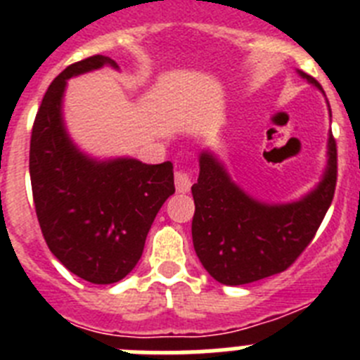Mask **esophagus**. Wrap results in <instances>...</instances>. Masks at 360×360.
I'll list each match as a JSON object with an SVG mask.
<instances>
[{"label":"esophagus","instance_id":"obj_1","mask_svg":"<svg viewBox=\"0 0 360 360\" xmlns=\"http://www.w3.org/2000/svg\"><path fill=\"white\" fill-rule=\"evenodd\" d=\"M174 186H176L178 193H189L191 186H193V176L187 171L180 169L174 173Z\"/></svg>","mask_w":360,"mask_h":360}]
</instances>
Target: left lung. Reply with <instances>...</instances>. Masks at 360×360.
Segmentation results:
<instances>
[{
    "label": "left lung",
    "mask_w": 360,
    "mask_h": 360,
    "mask_svg": "<svg viewBox=\"0 0 360 360\" xmlns=\"http://www.w3.org/2000/svg\"><path fill=\"white\" fill-rule=\"evenodd\" d=\"M323 90L314 77L299 72ZM337 144L328 136V165L323 180L297 202L270 205L254 200L232 182L211 151L200 155L193 245L203 269L224 285H247L287 270L316 236L333 200Z\"/></svg>",
    "instance_id": "1"
}]
</instances>
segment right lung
Masks as SVG:
<instances>
[{
  "label": "right lung",
  "mask_w": 360,
  "mask_h": 360,
  "mask_svg": "<svg viewBox=\"0 0 360 360\" xmlns=\"http://www.w3.org/2000/svg\"><path fill=\"white\" fill-rule=\"evenodd\" d=\"M104 65L119 68L110 57L91 56L63 70L44 94L30 139L32 195L44 241L72 274L95 285L135 269L153 219L174 193L171 162H101L70 141L61 110L66 81Z\"/></svg>",
  "instance_id": "right-lung-1"
}]
</instances>
